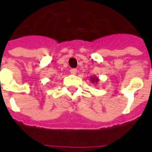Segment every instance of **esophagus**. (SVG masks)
<instances>
[{"instance_id": "esophagus-1", "label": "esophagus", "mask_w": 152, "mask_h": 152, "mask_svg": "<svg viewBox=\"0 0 152 152\" xmlns=\"http://www.w3.org/2000/svg\"><path fill=\"white\" fill-rule=\"evenodd\" d=\"M70 72H71V74H72V75H76V72H77V70L73 68V69L70 70Z\"/></svg>"}]
</instances>
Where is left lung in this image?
Instances as JSON below:
<instances>
[{
	"instance_id": "8db88e82",
	"label": "left lung",
	"mask_w": 152,
	"mask_h": 152,
	"mask_svg": "<svg viewBox=\"0 0 152 152\" xmlns=\"http://www.w3.org/2000/svg\"><path fill=\"white\" fill-rule=\"evenodd\" d=\"M90 80H91V82L92 83H96V84H97V83L99 81V79L98 78V77H96L95 76H91Z\"/></svg>"
}]
</instances>
